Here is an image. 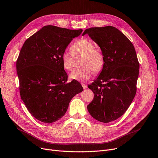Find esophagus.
<instances>
[{
	"label": "esophagus",
	"mask_w": 158,
	"mask_h": 158,
	"mask_svg": "<svg viewBox=\"0 0 158 158\" xmlns=\"http://www.w3.org/2000/svg\"><path fill=\"white\" fill-rule=\"evenodd\" d=\"M81 85H82L83 88L84 89H87V85H85V84H84V83H82V84H81Z\"/></svg>",
	"instance_id": "34e87169"
}]
</instances>
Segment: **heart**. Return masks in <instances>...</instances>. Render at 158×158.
<instances>
[{
  "label": "heart",
  "instance_id": "heart-1",
  "mask_svg": "<svg viewBox=\"0 0 158 158\" xmlns=\"http://www.w3.org/2000/svg\"><path fill=\"white\" fill-rule=\"evenodd\" d=\"M72 52L65 50L61 55L63 68L66 71H71L74 67L73 55H82L80 65L81 68L74 70L70 74V78L85 82L94 74L100 72L104 64V58L101 52L94 49V45L90 40L80 39L74 42L70 47Z\"/></svg>",
  "mask_w": 158,
  "mask_h": 158
}]
</instances>
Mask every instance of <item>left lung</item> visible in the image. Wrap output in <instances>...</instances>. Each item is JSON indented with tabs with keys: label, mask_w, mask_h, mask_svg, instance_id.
I'll return each mask as SVG.
<instances>
[{
	"label": "left lung",
	"mask_w": 158,
	"mask_h": 158,
	"mask_svg": "<svg viewBox=\"0 0 158 158\" xmlns=\"http://www.w3.org/2000/svg\"><path fill=\"white\" fill-rule=\"evenodd\" d=\"M85 34L99 45L104 58L102 72L88 85L94 96L87 109L93 118L108 123L120 118L135 97L139 63L133 45L116 28L92 27Z\"/></svg>",
	"instance_id": "8db88e82"
}]
</instances>
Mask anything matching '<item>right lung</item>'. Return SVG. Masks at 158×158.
Returning a JSON list of instances; mask_svg holds the SVG:
<instances>
[{"mask_svg":"<svg viewBox=\"0 0 158 158\" xmlns=\"http://www.w3.org/2000/svg\"><path fill=\"white\" fill-rule=\"evenodd\" d=\"M82 29L45 26L23 44L16 62L21 100L35 118L52 123L65 114L73 96L83 91L77 81L66 83L61 55Z\"/></svg>","mask_w":158,"mask_h":158,"instance_id":"add662e5","label":"right lung"}]
</instances>
